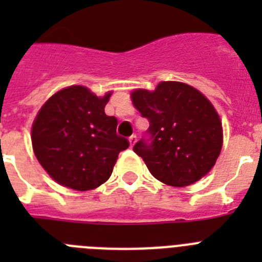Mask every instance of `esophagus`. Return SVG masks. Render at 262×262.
I'll return each instance as SVG.
<instances>
[{"mask_svg": "<svg viewBox=\"0 0 262 262\" xmlns=\"http://www.w3.org/2000/svg\"><path fill=\"white\" fill-rule=\"evenodd\" d=\"M128 142H129V145H131V147H134V145H135V143H136V136L135 135L129 136Z\"/></svg>", "mask_w": 262, "mask_h": 262, "instance_id": "1", "label": "esophagus"}]
</instances>
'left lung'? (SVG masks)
<instances>
[{
  "label": "left lung",
  "mask_w": 262,
  "mask_h": 262,
  "mask_svg": "<svg viewBox=\"0 0 262 262\" xmlns=\"http://www.w3.org/2000/svg\"><path fill=\"white\" fill-rule=\"evenodd\" d=\"M133 103L149 120L148 139L134 152L155 178L169 186L194 184L211 170L223 144L221 118L200 90L177 81H163L154 92L136 89Z\"/></svg>",
  "instance_id": "1"
}]
</instances>
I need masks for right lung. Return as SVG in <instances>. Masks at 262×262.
I'll return each instance as SVG.
<instances>
[{"label":"right lung","instance_id":"1","mask_svg":"<svg viewBox=\"0 0 262 262\" xmlns=\"http://www.w3.org/2000/svg\"><path fill=\"white\" fill-rule=\"evenodd\" d=\"M111 92L97 97L73 85L53 94L36 115L32 149L46 172L62 186L86 191L108 180L128 140L117 135L118 120L105 114Z\"/></svg>","mask_w":262,"mask_h":262}]
</instances>
